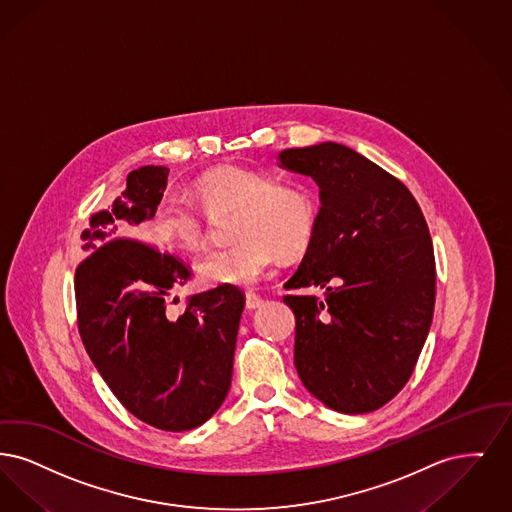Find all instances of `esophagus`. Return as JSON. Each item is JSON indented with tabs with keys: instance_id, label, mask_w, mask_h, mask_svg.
Wrapping results in <instances>:
<instances>
[{
	"instance_id": "34e87169",
	"label": "esophagus",
	"mask_w": 512,
	"mask_h": 512,
	"mask_svg": "<svg viewBox=\"0 0 512 512\" xmlns=\"http://www.w3.org/2000/svg\"><path fill=\"white\" fill-rule=\"evenodd\" d=\"M262 304H264V298H262L260 294H256V292H252V290L246 292V310H256V308H260Z\"/></svg>"
}]
</instances>
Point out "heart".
Masks as SVG:
<instances>
[{
	"instance_id": "heart-1",
	"label": "heart",
	"mask_w": 512,
	"mask_h": 512,
	"mask_svg": "<svg viewBox=\"0 0 512 512\" xmlns=\"http://www.w3.org/2000/svg\"><path fill=\"white\" fill-rule=\"evenodd\" d=\"M193 197L210 218L235 214L233 245L199 260L200 277L212 285L248 287L258 283L277 256L296 258L312 246L321 204L306 183H279L266 172L222 166L195 179ZM206 223L191 200L166 195L149 218V235L158 245L195 250Z\"/></svg>"
}]
</instances>
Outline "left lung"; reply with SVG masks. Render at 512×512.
<instances>
[{
	"label": "left lung",
	"mask_w": 512,
	"mask_h": 512,
	"mask_svg": "<svg viewBox=\"0 0 512 512\" xmlns=\"http://www.w3.org/2000/svg\"><path fill=\"white\" fill-rule=\"evenodd\" d=\"M312 176L321 216L312 246L285 289L296 317L294 365L327 407L369 413L413 375L436 302L434 246L411 191L369 158L338 143L279 153Z\"/></svg>",
	"instance_id": "obj_1"
}]
</instances>
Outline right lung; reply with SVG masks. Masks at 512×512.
Instances as JSON below:
<instances>
[{
  "label": "right lung",
  "instance_id": "right-lung-1",
  "mask_svg": "<svg viewBox=\"0 0 512 512\" xmlns=\"http://www.w3.org/2000/svg\"><path fill=\"white\" fill-rule=\"evenodd\" d=\"M168 172H130L111 208L89 216L74 294L78 333L112 394L139 421L183 432L206 423L229 392L245 294L220 285L189 296L181 315L168 312V296L191 279V267L134 239Z\"/></svg>",
  "mask_w": 512,
  "mask_h": 512
}]
</instances>
